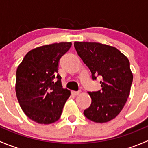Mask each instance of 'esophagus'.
Instances as JSON below:
<instances>
[{
  "mask_svg": "<svg viewBox=\"0 0 148 148\" xmlns=\"http://www.w3.org/2000/svg\"><path fill=\"white\" fill-rule=\"evenodd\" d=\"M80 92H81V91H72V92H71V93H72V95H79Z\"/></svg>",
  "mask_w": 148,
  "mask_h": 148,
  "instance_id": "34e87169",
  "label": "esophagus"
}]
</instances>
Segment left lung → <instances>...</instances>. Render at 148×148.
Instances as JSON below:
<instances>
[{"label": "left lung", "instance_id": "8db88e82", "mask_svg": "<svg viewBox=\"0 0 148 148\" xmlns=\"http://www.w3.org/2000/svg\"><path fill=\"white\" fill-rule=\"evenodd\" d=\"M74 45L90 69L92 79L102 77V89L88 92L92 103L84 114L95 122L113 120L122 111L130 92L133 75L129 60L117 48L106 44L75 41Z\"/></svg>", "mask_w": 148, "mask_h": 148}]
</instances>
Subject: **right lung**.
Segmentation results:
<instances>
[{
	"instance_id": "right-lung-1",
	"label": "right lung",
	"mask_w": 148,
	"mask_h": 148,
	"mask_svg": "<svg viewBox=\"0 0 148 148\" xmlns=\"http://www.w3.org/2000/svg\"><path fill=\"white\" fill-rule=\"evenodd\" d=\"M71 46V42H61L35 48L18 66V101L26 115L37 123L49 125L59 120L70 97L71 92L62 86L58 65Z\"/></svg>"
}]
</instances>
